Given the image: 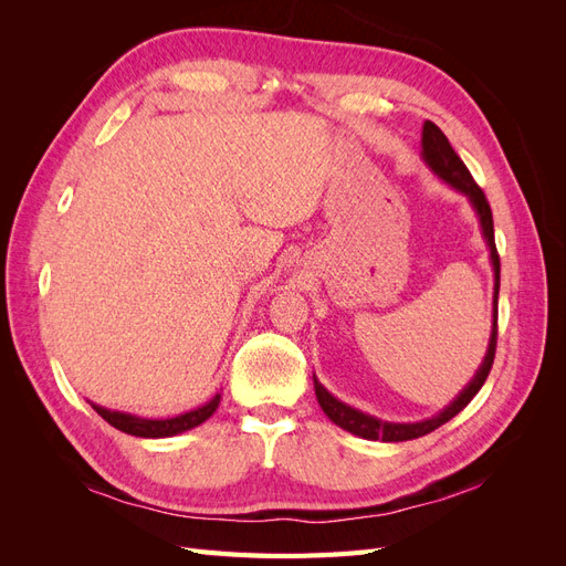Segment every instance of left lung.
Returning <instances> with one entry per match:
<instances>
[{"mask_svg": "<svg viewBox=\"0 0 566 566\" xmlns=\"http://www.w3.org/2000/svg\"><path fill=\"white\" fill-rule=\"evenodd\" d=\"M422 160L424 165L432 169V172L447 181L451 188H455L458 193L465 196L472 205V210L479 217V227H482V235L489 248V256H491V266H493V321H491V337H489V347H486V356L482 366L476 368L474 378L465 385L458 397L439 410L437 416L420 420V422H387L375 416L364 413V410H356L352 406H347L345 401H339L337 397L325 389L314 375V391L318 406L323 408V413L328 416L337 427L347 430L361 439H370V441H408V439H418L434 432L437 427H441L443 422H449L453 416H458L462 408H465L474 394L482 389V385L489 378V370L493 366V356H495V337H499V290H501V260H499V250H495V241H493V217H491V208L489 200L484 196L482 188H479L470 175V169L465 167L458 158V153L453 150V146L449 144L447 134H443L434 123L424 119L422 125Z\"/></svg>", "mask_w": 566, "mask_h": 566, "instance_id": "obj_1", "label": "left lung"}]
</instances>
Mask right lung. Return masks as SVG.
I'll return each mask as SVG.
<instances>
[{
    "label": "right lung",
    "mask_w": 566,
    "mask_h": 566,
    "mask_svg": "<svg viewBox=\"0 0 566 566\" xmlns=\"http://www.w3.org/2000/svg\"><path fill=\"white\" fill-rule=\"evenodd\" d=\"M219 401H221V394L217 391L208 403H202L193 410H188V413H181L175 418H139L132 413H123V410H111V408H104V406L92 403V401L90 403L101 418H104L108 424H113L119 432L132 434V437H144V439H165V437L188 432V430H193V427L202 424L214 413Z\"/></svg>",
    "instance_id": "add662e5"
}]
</instances>
